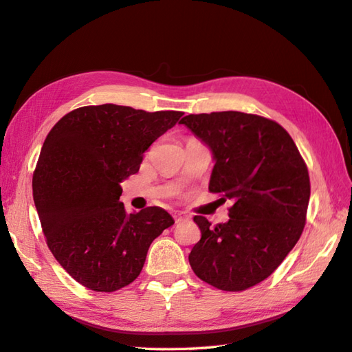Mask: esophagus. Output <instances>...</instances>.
<instances>
[{
    "label": "esophagus",
    "mask_w": 352,
    "mask_h": 352,
    "mask_svg": "<svg viewBox=\"0 0 352 352\" xmlns=\"http://www.w3.org/2000/svg\"><path fill=\"white\" fill-rule=\"evenodd\" d=\"M174 220L175 223H182V221H187L188 217L184 214V212H179V211H175L174 212Z\"/></svg>",
    "instance_id": "1"
}]
</instances>
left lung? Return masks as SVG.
Segmentation results:
<instances>
[{
  "label": "left lung",
  "mask_w": 352,
  "mask_h": 352,
  "mask_svg": "<svg viewBox=\"0 0 352 352\" xmlns=\"http://www.w3.org/2000/svg\"><path fill=\"white\" fill-rule=\"evenodd\" d=\"M208 144L215 165L210 192L232 201L229 221H193L201 241L188 262L197 278L223 292L262 283L299 241L308 211V166L281 124L257 114L215 111L179 122Z\"/></svg>",
  "instance_id": "8db88e82"
}]
</instances>
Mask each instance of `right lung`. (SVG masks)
Instances as JSON below:
<instances>
[{
    "label": "right lung",
    "instance_id": "add662e5",
    "mask_svg": "<svg viewBox=\"0 0 352 352\" xmlns=\"http://www.w3.org/2000/svg\"><path fill=\"white\" fill-rule=\"evenodd\" d=\"M184 113L102 104L53 126L32 175V196L52 254L89 290L111 293L137 279L148 247L174 220L160 206L128 214L120 183Z\"/></svg>",
    "mask_w": 352,
    "mask_h": 352
}]
</instances>
